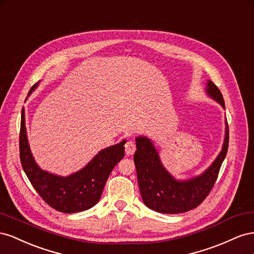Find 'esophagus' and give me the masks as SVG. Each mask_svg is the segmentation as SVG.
Here are the masks:
<instances>
[{
    "mask_svg": "<svg viewBox=\"0 0 254 254\" xmlns=\"http://www.w3.org/2000/svg\"><path fill=\"white\" fill-rule=\"evenodd\" d=\"M125 147H126V153H127V155L134 154V152L136 150V146H135V143L133 141H127L126 143Z\"/></svg>",
    "mask_w": 254,
    "mask_h": 254,
    "instance_id": "1",
    "label": "esophagus"
}]
</instances>
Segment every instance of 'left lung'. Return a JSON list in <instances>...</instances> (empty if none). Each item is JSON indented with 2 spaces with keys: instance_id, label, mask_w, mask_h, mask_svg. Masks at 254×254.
<instances>
[{
  "instance_id": "obj_1",
  "label": "left lung",
  "mask_w": 254,
  "mask_h": 254,
  "mask_svg": "<svg viewBox=\"0 0 254 254\" xmlns=\"http://www.w3.org/2000/svg\"><path fill=\"white\" fill-rule=\"evenodd\" d=\"M205 92L224 108L221 92L212 81L206 82ZM135 140L137 150L134 163L143 203L158 213L180 214L200 205L212 190L228 152L229 129L226 120L224 139L219 154L201 175L186 180L175 178L165 168L154 142L148 136H137Z\"/></svg>"
}]
</instances>
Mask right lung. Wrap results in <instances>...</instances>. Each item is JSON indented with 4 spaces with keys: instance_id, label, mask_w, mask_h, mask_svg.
Listing matches in <instances>:
<instances>
[{
    "instance_id": "obj_1",
    "label": "right lung",
    "mask_w": 254,
    "mask_h": 254,
    "mask_svg": "<svg viewBox=\"0 0 254 254\" xmlns=\"http://www.w3.org/2000/svg\"><path fill=\"white\" fill-rule=\"evenodd\" d=\"M36 83L27 98L39 86ZM127 139L99 151L85 167L67 177L43 170L36 163L28 143L25 112L22 108L20 129V159L33 187L47 203L62 213H78L95 206L103 192L106 181L117 163L125 156Z\"/></svg>"
}]
</instances>
